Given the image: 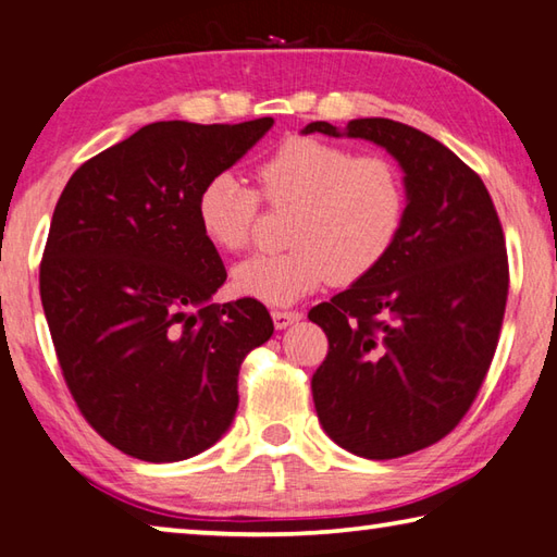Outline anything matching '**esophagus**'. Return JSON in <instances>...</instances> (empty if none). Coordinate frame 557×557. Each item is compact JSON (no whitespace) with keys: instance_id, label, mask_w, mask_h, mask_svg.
<instances>
[{"instance_id":"34e87169","label":"esophagus","mask_w":557,"mask_h":557,"mask_svg":"<svg viewBox=\"0 0 557 557\" xmlns=\"http://www.w3.org/2000/svg\"><path fill=\"white\" fill-rule=\"evenodd\" d=\"M301 314L297 309H272V322H275L277 329H287L295 322H299Z\"/></svg>"}]
</instances>
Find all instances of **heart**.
I'll use <instances>...</instances> for the list:
<instances>
[{"label":"heart","instance_id":"obj_1","mask_svg":"<svg viewBox=\"0 0 557 557\" xmlns=\"http://www.w3.org/2000/svg\"><path fill=\"white\" fill-rule=\"evenodd\" d=\"M256 178L252 188L233 172H219L196 194V223L223 252H240L256 238L260 196L275 209L295 206L292 248L235 268L233 285L245 297L292 305L329 282L351 285L373 275L400 240L408 184L391 157L292 135L260 159Z\"/></svg>","mask_w":557,"mask_h":557}]
</instances>
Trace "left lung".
I'll return each mask as SVG.
<instances>
[{
    "instance_id": "left-lung-1",
    "label": "left lung",
    "mask_w": 557,
    "mask_h": 557,
    "mask_svg": "<svg viewBox=\"0 0 557 557\" xmlns=\"http://www.w3.org/2000/svg\"><path fill=\"white\" fill-rule=\"evenodd\" d=\"M305 132L342 137L329 122ZM344 135L398 159L408 215L373 275L309 312L329 338L312 395L338 447L395 459L447 437L479 395L506 312V240L482 176L437 139L385 117Z\"/></svg>"
}]
</instances>
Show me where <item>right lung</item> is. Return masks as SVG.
Returning <instances> with one entry per match:
<instances>
[{"instance_id": "add662e5", "label": "right lung", "mask_w": 557, "mask_h": 557, "mask_svg": "<svg viewBox=\"0 0 557 557\" xmlns=\"http://www.w3.org/2000/svg\"><path fill=\"white\" fill-rule=\"evenodd\" d=\"M270 127L152 122L75 169L55 203L39 270L55 356L88 425L129 457L215 445L243 358L275 329L252 297L213 305L225 268L196 223L206 178Z\"/></svg>"}]
</instances>
